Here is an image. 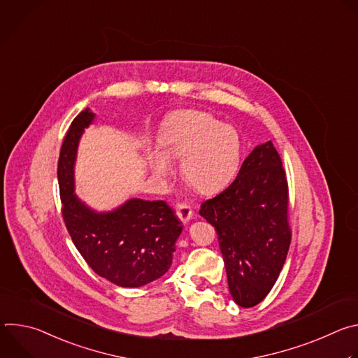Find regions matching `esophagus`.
I'll return each mask as SVG.
<instances>
[{
  "instance_id": "1",
  "label": "esophagus",
  "mask_w": 358,
  "mask_h": 358,
  "mask_svg": "<svg viewBox=\"0 0 358 358\" xmlns=\"http://www.w3.org/2000/svg\"><path fill=\"white\" fill-rule=\"evenodd\" d=\"M176 213H177V217L181 220V222H184V224H187L192 218V210L185 202L177 203V211Z\"/></svg>"
}]
</instances>
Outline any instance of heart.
Segmentation results:
<instances>
[{"label": "heart", "instance_id": "b5f03b06", "mask_svg": "<svg viewBox=\"0 0 358 358\" xmlns=\"http://www.w3.org/2000/svg\"><path fill=\"white\" fill-rule=\"evenodd\" d=\"M159 150L151 151L150 166L159 178L171 174V160H181L182 178L196 191L222 189L235 177L242 159L238 130L215 116L182 110L171 115L160 131Z\"/></svg>", "mask_w": 358, "mask_h": 358}]
</instances>
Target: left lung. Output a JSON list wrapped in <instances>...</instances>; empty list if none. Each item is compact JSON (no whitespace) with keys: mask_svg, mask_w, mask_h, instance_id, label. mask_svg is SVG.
Returning a JSON list of instances; mask_svg holds the SVG:
<instances>
[{"mask_svg":"<svg viewBox=\"0 0 358 358\" xmlns=\"http://www.w3.org/2000/svg\"><path fill=\"white\" fill-rule=\"evenodd\" d=\"M287 206L286 174L272 141L255 147L234 182L201 203L199 215L217 231L228 287L241 308L261 303L279 278L292 238Z\"/></svg>","mask_w":358,"mask_h":358,"instance_id":"8db88e82","label":"left lung"}]
</instances>
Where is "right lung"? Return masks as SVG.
Returning <instances> with one entry per match:
<instances>
[{"label":"right lung","instance_id":"add662e5","mask_svg":"<svg viewBox=\"0 0 358 358\" xmlns=\"http://www.w3.org/2000/svg\"><path fill=\"white\" fill-rule=\"evenodd\" d=\"M93 120L89 109L80 112L61 147L58 181L64 221L76 249L99 276L122 287H140L170 269L182 227L164 201L131 198L113 211L97 213L79 199L75 194L78 145Z\"/></svg>","mask_w":358,"mask_h":358}]
</instances>
